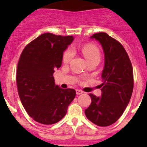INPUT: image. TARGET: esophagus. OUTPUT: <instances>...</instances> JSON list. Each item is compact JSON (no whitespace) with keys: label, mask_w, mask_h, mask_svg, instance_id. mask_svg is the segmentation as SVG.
I'll return each instance as SVG.
<instances>
[{"label":"esophagus","mask_w":147,"mask_h":147,"mask_svg":"<svg viewBox=\"0 0 147 147\" xmlns=\"http://www.w3.org/2000/svg\"><path fill=\"white\" fill-rule=\"evenodd\" d=\"M76 94L77 95H80L82 94V93H83V91L82 90H80V89H76Z\"/></svg>","instance_id":"1"}]
</instances>
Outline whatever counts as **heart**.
<instances>
[{"instance_id":"b5f03b06","label":"heart","mask_w":147,"mask_h":147,"mask_svg":"<svg viewBox=\"0 0 147 147\" xmlns=\"http://www.w3.org/2000/svg\"><path fill=\"white\" fill-rule=\"evenodd\" d=\"M83 54L87 59L88 62H90L94 59H97L99 61L101 57V53H100L99 49L97 46L93 44H86L82 49ZM74 55V52L73 49H68L65 51L62 56V61L65 63H67L71 60Z\"/></svg>"}]
</instances>
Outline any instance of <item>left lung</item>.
<instances>
[{"mask_svg":"<svg viewBox=\"0 0 147 147\" xmlns=\"http://www.w3.org/2000/svg\"><path fill=\"white\" fill-rule=\"evenodd\" d=\"M101 43L105 53V67L102 74V96L90 93L91 104L85 110L93 124L107 127L114 124L124 113L132 96L134 80L131 61L123 45L107 33L91 36Z\"/></svg>","mask_w":147,"mask_h":147,"instance_id":"left-lung-1","label":"left lung"}]
</instances>
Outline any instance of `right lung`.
<instances>
[{"label": "right lung", "mask_w": 147, "mask_h": 147, "mask_svg": "<svg viewBox=\"0 0 147 147\" xmlns=\"http://www.w3.org/2000/svg\"><path fill=\"white\" fill-rule=\"evenodd\" d=\"M73 36L44 33L24 48L18 64L16 82L23 107L34 121L53 124L65 115L76 96L74 89L55 85L54 69L62 65L63 51Z\"/></svg>", "instance_id": "obj_1"}]
</instances>
